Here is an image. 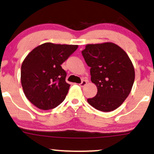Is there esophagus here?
<instances>
[{
  "label": "esophagus",
  "mask_w": 154,
  "mask_h": 154,
  "mask_svg": "<svg viewBox=\"0 0 154 154\" xmlns=\"http://www.w3.org/2000/svg\"><path fill=\"white\" fill-rule=\"evenodd\" d=\"M87 83H88V81L83 80L82 81H81V83L80 84V86H81V87H84V86H86Z\"/></svg>",
  "instance_id": "34e87169"
}]
</instances>
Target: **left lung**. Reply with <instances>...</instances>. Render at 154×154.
Returning a JSON list of instances; mask_svg holds the SVG:
<instances>
[{"mask_svg":"<svg viewBox=\"0 0 154 154\" xmlns=\"http://www.w3.org/2000/svg\"><path fill=\"white\" fill-rule=\"evenodd\" d=\"M91 68V80L97 94L87 102L102 112L116 109L123 103L133 87L135 70L131 59L118 45L112 42L87 45L81 52Z\"/></svg>","mask_w":154,"mask_h":154,"instance_id":"obj_1","label":"left lung"}]
</instances>
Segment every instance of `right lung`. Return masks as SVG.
<instances>
[{"instance_id":"obj_1","label":"right lung","mask_w":154,"mask_h":154,"mask_svg":"<svg viewBox=\"0 0 154 154\" xmlns=\"http://www.w3.org/2000/svg\"><path fill=\"white\" fill-rule=\"evenodd\" d=\"M78 45L44 43L31 51L23 61L21 82L31 103L43 110L60 104L70 85L61 65L77 50Z\"/></svg>"}]
</instances>
